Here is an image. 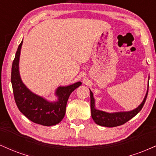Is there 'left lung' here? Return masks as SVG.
Masks as SVG:
<instances>
[{
    "label": "left lung",
    "mask_w": 156,
    "mask_h": 156,
    "mask_svg": "<svg viewBox=\"0 0 156 156\" xmlns=\"http://www.w3.org/2000/svg\"><path fill=\"white\" fill-rule=\"evenodd\" d=\"M148 90L144 98V101L141 103L138 108L134 109L133 111L128 112H118L113 113V114H109L103 111L98 110L94 107V100L93 98L92 92L90 91V104H91V112H92V117L93 120L95 122L96 124L101 125V126L108 127V128H112V127H117L125 124L130 119H131L133 117L141 110V108L144 106V103H145L147 97Z\"/></svg>",
    "instance_id": "obj_1"
}]
</instances>
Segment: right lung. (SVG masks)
I'll list each match as a JSON object with an SVG mask.
<instances>
[{
    "label": "right lung",
    "mask_w": 156,
    "mask_h": 156,
    "mask_svg": "<svg viewBox=\"0 0 156 156\" xmlns=\"http://www.w3.org/2000/svg\"><path fill=\"white\" fill-rule=\"evenodd\" d=\"M22 44L23 41L16 52L11 74L14 98L17 108L28 119L37 124L44 126L58 124L65 115L66 106L69 95L81 85V82H77L68 87H58L55 92L58 97V101L54 103H50L41 97L36 95L26 88L20 76L19 58Z\"/></svg>",
    "instance_id": "obj_1"
}]
</instances>
